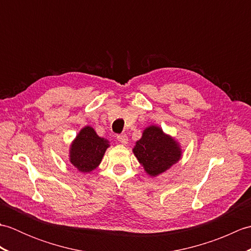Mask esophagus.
Masks as SVG:
<instances>
[{"mask_svg":"<svg viewBox=\"0 0 251 251\" xmlns=\"http://www.w3.org/2000/svg\"><path fill=\"white\" fill-rule=\"evenodd\" d=\"M117 140H119L123 145H126L127 142H128V137L126 135H119L117 136Z\"/></svg>","mask_w":251,"mask_h":251,"instance_id":"1","label":"esophagus"}]
</instances>
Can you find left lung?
Masks as SVG:
<instances>
[{"mask_svg": "<svg viewBox=\"0 0 251 251\" xmlns=\"http://www.w3.org/2000/svg\"><path fill=\"white\" fill-rule=\"evenodd\" d=\"M132 151L146 172L153 177L164 173L181 157L178 143L157 126L146 128Z\"/></svg>", "mask_w": 251, "mask_h": 251, "instance_id": "8db88e82", "label": "left lung"}]
</instances>
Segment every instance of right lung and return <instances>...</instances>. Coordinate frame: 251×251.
Here are the masks:
<instances>
[{
	"mask_svg": "<svg viewBox=\"0 0 251 251\" xmlns=\"http://www.w3.org/2000/svg\"><path fill=\"white\" fill-rule=\"evenodd\" d=\"M109 148L108 140L100 138L89 126L78 132L70 149V162L79 172L89 173L101 163Z\"/></svg>",
	"mask_w": 251,
	"mask_h": 251,
	"instance_id": "add662e5",
	"label": "right lung"
}]
</instances>
